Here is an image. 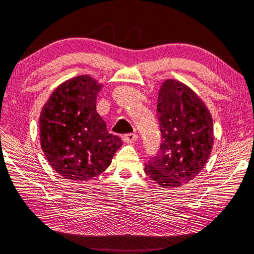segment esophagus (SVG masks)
Wrapping results in <instances>:
<instances>
[{
    "instance_id": "1",
    "label": "esophagus",
    "mask_w": 254,
    "mask_h": 254,
    "mask_svg": "<svg viewBox=\"0 0 254 254\" xmlns=\"http://www.w3.org/2000/svg\"><path fill=\"white\" fill-rule=\"evenodd\" d=\"M123 139H124V142H126V143H134L137 139V135L134 134V132H130V134H125L123 136Z\"/></svg>"
}]
</instances>
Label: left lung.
Masks as SVG:
<instances>
[{
  "mask_svg": "<svg viewBox=\"0 0 254 254\" xmlns=\"http://www.w3.org/2000/svg\"><path fill=\"white\" fill-rule=\"evenodd\" d=\"M162 142L145 164L148 178L164 188H178L203 169L214 143L213 119L198 95L184 83L166 80L157 100Z\"/></svg>",
  "mask_w": 254,
  "mask_h": 254,
  "instance_id": "1",
  "label": "left lung"
}]
</instances>
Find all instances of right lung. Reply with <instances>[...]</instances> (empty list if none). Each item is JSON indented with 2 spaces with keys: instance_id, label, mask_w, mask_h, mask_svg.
Wrapping results in <instances>:
<instances>
[{
  "instance_id": "obj_1",
  "label": "right lung",
  "mask_w": 254,
  "mask_h": 254,
  "mask_svg": "<svg viewBox=\"0 0 254 254\" xmlns=\"http://www.w3.org/2000/svg\"><path fill=\"white\" fill-rule=\"evenodd\" d=\"M101 88L88 75L74 77L54 91L40 114L41 148L65 179L86 181L99 176L123 145L95 109Z\"/></svg>"
}]
</instances>
